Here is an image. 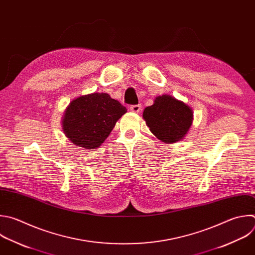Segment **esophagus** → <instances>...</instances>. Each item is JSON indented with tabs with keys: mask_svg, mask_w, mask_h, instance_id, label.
<instances>
[{
	"mask_svg": "<svg viewBox=\"0 0 255 255\" xmlns=\"http://www.w3.org/2000/svg\"><path fill=\"white\" fill-rule=\"evenodd\" d=\"M141 110H142L141 105H133V106H130V111L133 112V113H140Z\"/></svg>",
	"mask_w": 255,
	"mask_h": 255,
	"instance_id": "obj_1",
	"label": "esophagus"
}]
</instances>
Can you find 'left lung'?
I'll list each match as a JSON object with an SVG mask.
<instances>
[{
	"label": "left lung",
	"mask_w": 255,
	"mask_h": 255,
	"mask_svg": "<svg viewBox=\"0 0 255 255\" xmlns=\"http://www.w3.org/2000/svg\"><path fill=\"white\" fill-rule=\"evenodd\" d=\"M143 119L157 139L172 144L188 133L193 122V111L183 101L165 94L156 97L153 105L144 109Z\"/></svg>",
	"instance_id": "obj_1"
}]
</instances>
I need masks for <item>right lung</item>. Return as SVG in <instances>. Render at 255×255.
Segmentation results:
<instances>
[{"label": "right lung", "instance_id": "right-lung-1", "mask_svg": "<svg viewBox=\"0 0 255 255\" xmlns=\"http://www.w3.org/2000/svg\"><path fill=\"white\" fill-rule=\"evenodd\" d=\"M127 112L119 101L107 93H91L80 96L66 108L62 129L74 145L96 149L102 145L116 122Z\"/></svg>", "mask_w": 255, "mask_h": 255}]
</instances>
